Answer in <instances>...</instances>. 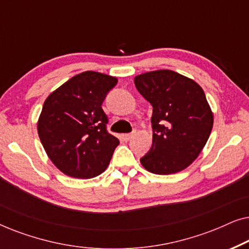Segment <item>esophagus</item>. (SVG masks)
Wrapping results in <instances>:
<instances>
[{
	"label": "esophagus",
	"mask_w": 249,
	"mask_h": 249,
	"mask_svg": "<svg viewBox=\"0 0 249 249\" xmlns=\"http://www.w3.org/2000/svg\"><path fill=\"white\" fill-rule=\"evenodd\" d=\"M135 134H136V131L131 132V134H124V135H122V138H124V141L128 142V141H130V139H131L132 137H134Z\"/></svg>",
	"instance_id": "34e87169"
}]
</instances>
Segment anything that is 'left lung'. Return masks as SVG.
<instances>
[{
  "instance_id": "8db88e82",
  "label": "left lung",
  "mask_w": 249,
  "mask_h": 249,
  "mask_svg": "<svg viewBox=\"0 0 249 249\" xmlns=\"http://www.w3.org/2000/svg\"><path fill=\"white\" fill-rule=\"evenodd\" d=\"M137 90L153 107V142L141 159L147 171L172 175L197 159L213 127V113L198 84L171 70L135 77Z\"/></svg>"
}]
</instances>
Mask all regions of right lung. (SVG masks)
Masks as SVG:
<instances>
[{
	"label": "right lung",
	"mask_w": 249,
	"mask_h": 249,
	"mask_svg": "<svg viewBox=\"0 0 249 249\" xmlns=\"http://www.w3.org/2000/svg\"><path fill=\"white\" fill-rule=\"evenodd\" d=\"M115 77L85 71L49 95L37 122L44 149L64 175L89 179L107 168L119 139L107 130L102 108Z\"/></svg>",
	"instance_id": "1"
}]
</instances>
